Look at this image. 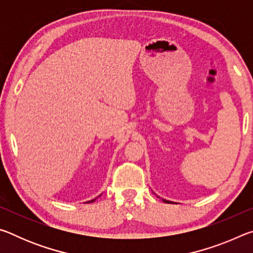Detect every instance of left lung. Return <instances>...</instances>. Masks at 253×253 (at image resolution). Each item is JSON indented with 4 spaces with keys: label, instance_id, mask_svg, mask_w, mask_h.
I'll use <instances>...</instances> for the list:
<instances>
[{
    "label": "left lung",
    "instance_id": "8db88e82",
    "mask_svg": "<svg viewBox=\"0 0 253 253\" xmlns=\"http://www.w3.org/2000/svg\"><path fill=\"white\" fill-rule=\"evenodd\" d=\"M164 202H166V203H172V202H169V201H166V200H164Z\"/></svg>",
    "mask_w": 253,
    "mask_h": 253
}]
</instances>
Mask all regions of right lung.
I'll return each instance as SVG.
<instances>
[{"label": "right lung", "instance_id": "right-lung-1", "mask_svg": "<svg viewBox=\"0 0 253 253\" xmlns=\"http://www.w3.org/2000/svg\"><path fill=\"white\" fill-rule=\"evenodd\" d=\"M93 201H95V200H91V201H90V202H93Z\"/></svg>", "mask_w": 253, "mask_h": 253}]
</instances>
